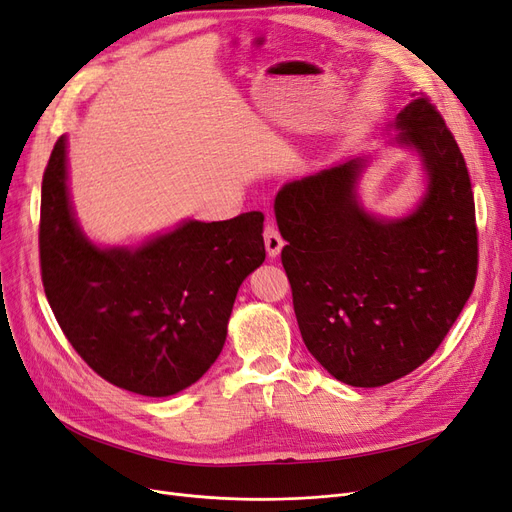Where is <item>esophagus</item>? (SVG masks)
I'll use <instances>...</instances> for the list:
<instances>
[{"instance_id": "1", "label": "esophagus", "mask_w": 512, "mask_h": 512, "mask_svg": "<svg viewBox=\"0 0 512 512\" xmlns=\"http://www.w3.org/2000/svg\"><path fill=\"white\" fill-rule=\"evenodd\" d=\"M263 240H266V249H268V255H270V257L280 255L282 246H285V240H282V236H280V232H278V227L272 225V223H268L266 230H263Z\"/></svg>"}]
</instances>
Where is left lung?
Masks as SVG:
<instances>
[{"instance_id":"1","label":"left lung","mask_w":512,"mask_h":512,"mask_svg":"<svg viewBox=\"0 0 512 512\" xmlns=\"http://www.w3.org/2000/svg\"><path fill=\"white\" fill-rule=\"evenodd\" d=\"M394 126L428 177L411 215L377 219L358 204L361 158L291 181L274 200L304 344L356 388L390 384L426 363L477 280L475 196L456 139L424 92Z\"/></svg>"}]
</instances>
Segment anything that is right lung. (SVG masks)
Listing matches in <instances>:
<instances>
[{
    "label": "right lung",
    "mask_w": 512,
    "mask_h": 512,
    "mask_svg": "<svg viewBox=\"0 0 512 512\" xmlns=\"http://www.w3.org/2000/svg\"><path fill=\"white\" fill-rule=\"evenodd\" d=\"M263 213L185 221L137 249H99L67 194V143L42 181L40 266L48 304L84 363L109 384L170 396L211 369L242 280L266 259Z\"/></svg>",
    "instance_id": "obj_1"
}]
</instances>
